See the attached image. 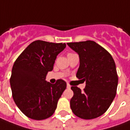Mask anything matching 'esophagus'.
Masks as SVG:
<instances>
[{
  "label": "esophagus",
  "mask_w": 130,
  "mask_h": 130,
  "mask_svg": "<svg viewBox=\"0 0 130 130\" xmlns=\"http://www.w3.org/2000/svg\"><path fill=\"white\" fill-rule=\"evenodd\" d=\"M70 87H71L70 85H69V84L68 83V84H67V88H70Z\"/></svg>",
  "instance_id": "1"
}]
</instances>
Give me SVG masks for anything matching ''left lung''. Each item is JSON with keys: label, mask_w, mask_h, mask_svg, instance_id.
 Wrapping results in <instances>:
<instances>
[{"label": "left lung", "mask_w": 130, "mask_h": 130, "mask_svg": "<svg viewBox=\"0 0 130 130\" xmlns=\"http://www.w3.org/2000/svg\"><path fill=\"white\" fill-rule=\"evenodd\" d=\"M76 52L80 66L76 77L86 81L83 91L72 86L70 108L75 115L92 119L106 111L117 93L118 75L114 59L109 52L93 41L67 43Z\"/></svg>", "instance_id": "8db88e82"}]
</instances>
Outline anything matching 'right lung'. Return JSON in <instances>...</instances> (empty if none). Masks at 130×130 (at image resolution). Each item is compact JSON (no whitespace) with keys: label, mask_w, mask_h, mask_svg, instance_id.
Masks as SVG:
<instances>
[{"label":"right lung","mask_w":130,"mask_h":130,"mask_svg":"<svg viewBox=\"0 0 130 130\" xmlns=\"http://www.w3.org/2000/svg\"><path fill=\"white\" fill-rule=\"evenodd\" d=\"M65 47V43L37 40L15 61L10 78L12 96L16 106L27 117L42 120L54 114L67 84L62 79L51 84L45 78L47 73L53 69L57 55Z\"/></svg>","instance_id":"right-lung-1"}]
</instances>
